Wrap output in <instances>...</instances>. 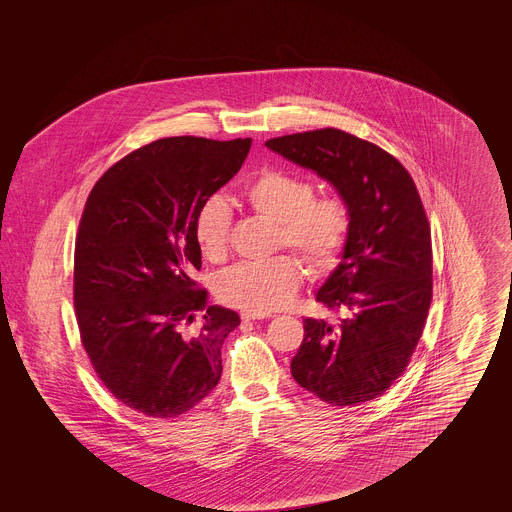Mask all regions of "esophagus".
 <instances>
[{
  "label": "esophagus",
  "mask_w": 512,
  "mask_h": 512,
  "mask_svg": "<svg viewBox=\"0 0 512 512\" xmlns=\"http://www.w3.org/2000/svg\"><path fill=\"white\" fill-rule=\"evenodd\" d=\"M242 318H244V320H259V318H265V315H259V313H249V311H244V313H242Z\"/></svg>",
  "instance_id": "esophagus-1"
}]
</instances>
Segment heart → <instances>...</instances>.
<instances>
[{"label":"heart","mask_w":512,"mask_h":512,"mask_svg":"<svg viewBox=\"0 0 512 512\" xmlns=\"http://www.w3.org/2000/svg\"><path fill=\"white\" fill-rule=\"evenodd\" d=\"M242 203L257 217L274 220L276 247H292L315 276L340 265L351 232V209L341 195H315L309 178L284 169L259 172L244 190ZM195 244L209 263L226 261L232 244V213L219 199H207L194 222ZM303 267L293 255L230 268L217 280L220 301L265 315L286 307L301 288Z\"/></svg>","instance_id":"b5f03b06"}]
</instances>
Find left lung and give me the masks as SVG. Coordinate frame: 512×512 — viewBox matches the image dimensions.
<instances>
[{
	"mask_svg": "<svg viewBox=\"0 0 512 512\" xmlns=\"http://www.w3.org/2000/svg\"><path fill=\"white\" fill-rule=\"evenodd\" d=\"M267 147L332 182L351 209L343 257L317 292L334 320L305 318L293 380L349 407L380 397L411 363L432 301V236L413 176L386 149L338 128Z\"/></svg>",
	"mask_w": 512,
	"mask_h": 512,
	"instance_id": "8db88e82",
	"label": "left lung"
}]
</instances>
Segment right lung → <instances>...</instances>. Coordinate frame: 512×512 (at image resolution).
Instances as JSON below:
<instances>
[{
  "mask_svg": "<svg viewBox=\"0 0 512 512\" xmlns=\"http://www.w3.org/2000/svg\"><path fill=\"white\" fill-rule=\"evenodd\" d=\"M249 147L251 138H163L103 172L86 199L74 247L80 341L103 386L138 413H188L219 384L220 349L240 317L205 307L194 222ZM197 310L204 320L190 333Z\"/></svg>",
  "mask_w": 512,
  "mask_h": 512,
  "instance_id": "right-lung-1",
  "label": "right lung"
}]
</instances>
